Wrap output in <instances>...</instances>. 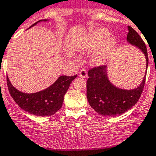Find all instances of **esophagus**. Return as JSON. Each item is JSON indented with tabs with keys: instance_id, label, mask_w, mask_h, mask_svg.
<instances>
[{
	"instance_id": "34e87169",
	"label": "esophagus",
	"mask_w": 156,
	"mask_h": 156,
	"mask_svg": "<svg viewBox=\"0 0 156 156\" xmlns=\"http://www.w3.org/2000/svg\"><path fill=\"white\" fill-rule=\"evenodd\" d=\"M79 75H80V77H82V78H87V70H86V69H81L80 71V73H79Z\"/></svg>"
}]
</instances>
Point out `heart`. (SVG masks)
Returning <instances> with one entry per match:
<instances>
[{
  "label": "heart",
  "instance_id": "obj_1",
  "mask_svg": "<svg viewBox=\"0 0 156 156\" xmlns=\"http://www.w3.org/2000/svg\"><path fill=\"white\" fill-rule=\"evenodd\" d=\"M109 30L99 27L87 33L79 40L76 50L80 53H91L96 50L92 57V63L100 66L106 63L115 44V38L110 36Z\"/></svg>",
  "mask_w": 156,
  "mask_h": 156
}]
</instances>
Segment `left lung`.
<instances>
[{
  "mask_svg": "<svg viewBox=\"0 0 156 156\" xmlns=\"http://www.w3.org/2000/svg\"><path fill=\"white\" fill-rule=\"evenodd\" d=\"M128 30L127 41L140 49L145 54L147 69L149 58L146 44L133 27L129 26ZM146 73L137 88L127 90L117 88L111 83L108 79L106 66L90 69L87 83V96L90 106L99 115L106 116L121 115L126 112L135 106L140 98L146 82Z\"/></svg>",
  "mask_w": 156,
  "mask_h": 156,
  "instance_id": "8db88e82",
  "label": "left lung"
}]
</instances>
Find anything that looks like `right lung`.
Returning <instances> with one entry per match:
<instances>
[{"label": "right lung", "mask_w": 156, "mask_h": 156, "mask_svg": "<svg viewBox=\"0 0 156 156\" xmlns=\"http://www.w3.org/2000/svg\"><path fill=\"white\" fill-rule=\"evenodd\" d=\"M42 20L36 22L30 27ZM47 20H44V21ZM76 76L77 75L73 76H60L48 88L34 93H24L17 90L13 87L8 76L7 77V83L10 96L22 109L37 116H50L61 108L64 95Z\"/></svg>", "instance_id": "1"}]
</instances>
